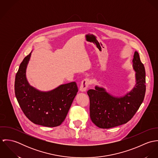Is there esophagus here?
Here are the masks:
<instances>
[{
	"instance_id": "34e87169",
	"label": "esophagus",
	"mask_w": 158,
	"mask_h": 158,
	"mask_svg": "<svg viewBox=\"0 0 158 158\" xmlns=\"http://www.w3.org/2000/svg\"><path fill=\"white\" fill-rule=\"evenodd\" d=\"M90 81L89 80L88 78H85L81 82V85H80V90L81 92H86L89 85Z\"/></svg>"
}]
</instances>
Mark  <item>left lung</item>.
I'll use <instances>...</instances> for the list:
<instances>
[{"label": "left lung", "instance_id": "1", "mask_svg": "<svg viewBox=\"0 0 158 158\" xmlns=\"http://www.w3.org/2000/svg\"><path fill=\"white\" fill-rule=\"evenodd\" d=\"M135 84L122 96H115L102 86L88 91L90 99V117L100 128H111L127 123L134 116L143 101L146 85L145 70L139 55L135 51L133 60Z\"/></svg>", "mask_w": 158, "mask_h": 158}]
</instances>
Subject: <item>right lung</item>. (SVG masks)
I'll return each mask as SVG.
<instances>
[{
  "mask_svg": "<svg viewBox=\"0 0 158 158\" xmlns=\"http://www.w3.org/2000/svg\"><path fill=\"white\" fill-rule=\"evenodd\" d=\"M32 51L24 58L16 73L15 91L19 105L25 116L33 123L47 127L60 125L64 120L78 88L75 82L61 85L48 91L31 86L26 76Z\"/></svg>",
  "mask_w": 158,
  "mask_h": 158,
  "instance_id": "1",
  "label": "right lung"
}]
</instances>
